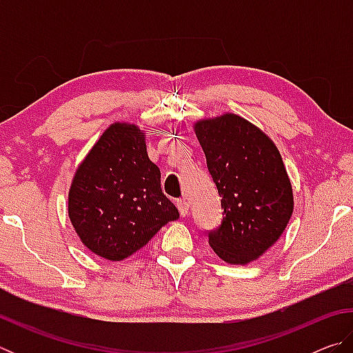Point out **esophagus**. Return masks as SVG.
Wrapping results in <instances>:
<instances>
[{"instance_id": "1", "label": "esophagus", "mask_w": 353, "mask_h": 353, "mask_svg": "<svg viewBox=\"0 0 353 353\" xmlns=\"http://www.w3.org/2000/svg\"><path fill=\"white\" fill-rule=\"evenodd\" d=\"M177 208H179V213L182 214V216H187L188 210H190V204L187 199H179L177 201Z\"/></svg>"}]
</instances>
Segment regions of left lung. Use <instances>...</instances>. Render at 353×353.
<instances>
[{"instance_id": "8db88e82", "label": "left lung", "mask_w": 353, "mask_h": 353, "mask_svg": "<svg viewBox=\"0 0 353 353\" xmlns=\"http://www.w3.org/2000/svg\"><path fill=\"white\" fill-rule=\"evenodd\" d=\"M193 128L224 210L208 244L229 265H248L276 244L294 208L282 155L261 129L235 113L199 119Z\"/></svg>"}]
</instances>
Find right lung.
<instances>
[{
	"label": "right lung",
	"instance_id": "add662e5",
	"mask_svg": "<svg viewBox=\"0 0 353 353\" xmlns=\"http://www.w3.org/2000/svg\"><path fill=\"white\" fill-rule=\"evenodd\" d=\"M68 216L83 246L110 261L128 259L179 218L139 126L113 123L104 130L74 172Z\"/></svg>",
	"mask_w": 353,
	"mask_h": 353
}]
</instances>
